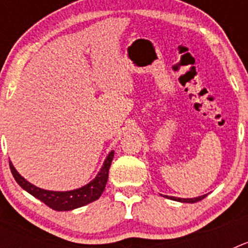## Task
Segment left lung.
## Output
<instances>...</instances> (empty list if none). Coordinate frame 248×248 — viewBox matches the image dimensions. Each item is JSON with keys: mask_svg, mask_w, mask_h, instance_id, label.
Returning <instances> with one entry per match:
<instances>
[{"mask_svg": "<svg viewBox=\"0 0 248 248\" xmlns=\"http://www.w3.org/2000/svg\"><path fill=\"white\" fill-rule=\"evenodd\" d=\"M165 198L171 199V200H175V201H180V202L194 203V202H198V201L202 200L203 198H206V195H202V196H199V198H194V199H180V198H174V196H165Z\"/></svg>", "mask_w": 248, "mask_h": 248, "instance_id": "left-lung-1", "label": "left lung"}]
</instances>
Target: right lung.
Instances as JSON below:
<instances>
[{
	"instance_id": "1",
	"label": "right lung",
	"mask_w": 248,
	"mask_h": 248,
	"mask_svg": "<svg viewBox=\"0 0 248 248\" xmlns=\"http://www.w3.org/2000/svg\"><path fill=\"white\" fill-rule=\"evenodd\" d=\"M113 157L114 151H110L107 159H105L104 164H103V168L100 169L99 174L95 176V179L91 181L88 185L83 186L80 189L72 190V191H48V190L39 189L37 186L28 183L26 179H23L17 172L16 169L13 168L11 161L10 169L15 180L17 181V184L21 186L22 189H25L32 196H34V198L42 201L43 203L49 206L50 209L56 210V211H69V210L82 207L87 203L93 202V201L98 200L100 198V195L103 194L105 189V184L108 181L109 168L111 165Z\"/></svg>"
}]
</instances>
